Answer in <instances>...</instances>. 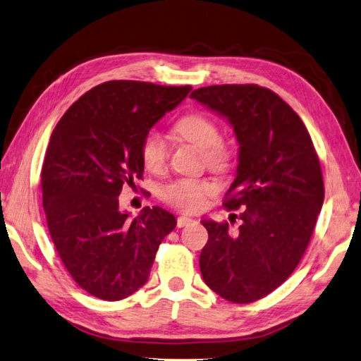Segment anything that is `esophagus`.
I'll return each instance as SVG.
<instances>
[{
	"mask_svg": "<svg viewBox=\"0 0 361 361\" xmlns=\"http://www.w3.org/2000/svg\"><path fill=\"white\" fill-rule=\"evenodd\" d=\"M191 222H192V219L188 218V216H180V218L176 219V226L181 228V227H185L188 224H191Z\"/></svg>",
	"mask_w": 361,
	"mask_h": 361,
	"instance_id": "esophagus-1",
	"label": "esophagus"
}]
</instances>
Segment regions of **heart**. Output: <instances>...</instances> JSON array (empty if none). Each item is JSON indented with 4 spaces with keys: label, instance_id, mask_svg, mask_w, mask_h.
Returning <instances> with one entry per match:
<instances>
[{
    "label": "heart",
    "instance_id": "1",
    "mask_svg": "<svg viewBox=\"0 0 361 361\" xmlns=\"http://www.w3.org/2000/svg\"><path fill=\"white\" fill-rule=\"evenodd\" d=\"M173 133L191 145L197 147L202 153V159L208 167L218 172H224L232 164V149L222 143L221 129L212 118L203 114H189L175 123ZM142 161L152 172H161L167 164V145L162 135L156 130L143 137L140 147ZM214 191L208 180L180 178L164 188L162 197L170 205L178 207L186 212H197L202 208L207 195Z\"/></svg>",
    "mask_w": 361,
    "mask_h": 361
}]
</instances>
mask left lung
Masks as SVG:
<instances>
[{
  "instance_id": "obj_1",
  "label": "left lung",
  "mask_w": 361,
  "mask_h": 361,
  "mask_svg": "<svg viewBox=\"0 0 361 361\" xmlns=\"http://www.w3.org/2000/svg\"><path fill=\"white\" fill-rule=\"evenodd\" d=\"M191 99L226 118L238 142L237 176L224 207L241 226L203 219L208 241L202 278L232 303H252L290 276L310 243L324 203L320 162L300 116L271 90L214 85Z\"/></svg>"
}]
</instances>
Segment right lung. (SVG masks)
<instances>
[{"label":"right lung","mask_w":361,"mask_h":361,"mask_svg":"<svg viewBox=\"0 0 361 361\" xmlns=\"http://www.w3.org/2000/svg\"><path fill=\"white\" fill-rule=\"evenodd\" d=\"M192 88L112 80L90 90L51 133L42 202L51 241L72 279L107 301L147 283L176 219L159 207L130 218L118 195L142 178V140Z\"/></svg>","instance_id":"1"}]
</instances>
